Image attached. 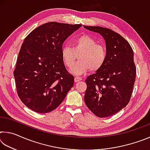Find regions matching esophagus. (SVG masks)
I'll list each match as a JSON object with an SVG mask.
<instances>
[{"label":"esophagus","mask_w":150,"mask_h":150,"mask_svg":"<svg viewBox=\"0 0 150 150\" xmlns=\"http://www.w3.org/2000/svg\"><path fill=\"white\" fill-rule=\"evenodd\" d=\"M81 80H82V78H81V77H75V78H74V81H75V83L79 82V81H81Z\"/></svg>","instance_id":"1"}]
</instances>
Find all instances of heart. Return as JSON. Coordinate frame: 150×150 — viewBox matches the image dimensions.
<instances>
[{"label":"heart","instance_id":"b5f03b06","mask_svg":"<svg viewBox=\"0 0 150 150\" xmlns=\"http://www.w3.org/2000/svg\"><path fill=\"white\" fill-rule=\"evenodd\" d=\"M63 62L67 67H71L79 55L78 62L73 65L72 73L77 75L88 70L96 72L105 65L107 52L105 46L88 35H81L73 40V47L63 45L61 50Z\"/></svg>","mask_w":150,"mask_h":150}]
</instances>
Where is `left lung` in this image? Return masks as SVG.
<instances>
[{"label": "left lung", "mask_w": 150, "mask_h": 150, "mask_svg": "<svg viewBox=\"0 0 150 150\" xmlns=\"http://www.w3.org/2000/svg\"><path fill=\"white\" fill-rule=\"evenodd\" d=\"M84 27L102 35L107 52L103 67L85 80V102L96 116L108 117L125 107L130 100L136 75L133 50L129 43L113 30L100 26Z\"/></svg>", "instance_id": "obj_1"}]
</instances>
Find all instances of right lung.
Wrapping results in <instances>:
<instances>
[{"mask_svg": "<svg viewBox=\"0 0 150 150\" xmlns=\"http://www.w3.org/2000/svg\"><path fill=\"white\" fill-rule=\"evenodd\" d=\"M81 26L47 22L24 39L14 76L20 99L32 110H55L73 86L74 77L66 69L61 50L65 40Z\"/></svg>", "mask_w": 150, "mask_h": 150, "instance_id": "1", "label": "right lung"}]
</instances>
